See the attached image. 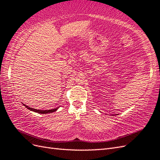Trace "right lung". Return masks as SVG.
Wrapping results in <instances>:
<instances>
[{"mask_svg":"<svg viewBox=\"0 0 160 160\" xmlns=\"http://www.w3.org/2000/svg\"><path fill=\"white\" fill-rule=\"evenodd\" d=\"M24 105V106L28 108V109H29L30 111H34L35 112H38V113H40V114H47V113H50V112H53L54 111H56L58 110V108L59 107H58L56 108H52V109H50V110H38V109H35V108H31V107H29L28 106H26V104H23Z\"/></svg>","mask_w":160,"mask_h":160,"instance_id":"obj_1","label":"right lung"}]
</instances>
